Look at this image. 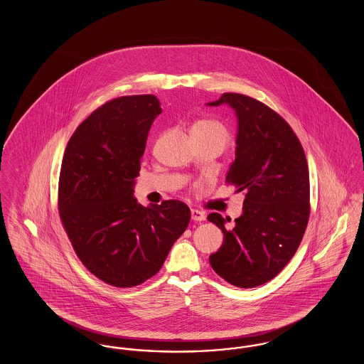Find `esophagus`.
Instances as JSON below:
<instances>
[{
	"instance_id": "obj_1",
	"label": "esophagus",
	"mask_w": 364,
	"mask_h": 364,
	"mask_svg": "<svg viewBox=\"0 0 364 364\" xmlns=\"http://www.w3.org/2000/svg\"><path fill=\"white\" fill-rule=\"evenodd\" d=\"M191 218H192L193 221H196V223H200V221H205L206 215H205V213L192 208V210H191Z\"/></svg>"
}]
</instances>
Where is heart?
<instances>
[{
  "label": "heart",
  "instance_id": "heart-1",
  "mask_svg": "<svg viewBox=\"0 0 364 364\" xmlns=\"http://www.w3.org/2000/svg\"><path fill=\"white\" fill-rule=\"evenodd\" d=\"M192 131H199V132H203L213 138L218 139L224 143V146L229 140V134H228L225 127L221 122H214V120H203V122H196L193 125Z\"/></svg>",
  "mask_w": 364,
  "mask_h": 364
}]
</instances>
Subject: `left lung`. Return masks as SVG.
Wrapping results in <instances>:
<instances>
[{
	"label": "left lung",
	"mask_w": 364,
	"mask_h": 364,
	"mask_svg": "<svg viewBox=\"0 0 364 364\" xmlns=\"http://www.w3.org/2000/svg\"><path fill=\"white\" fill-rule=\"evenodd\" d=\"M206 105H228L236 114L235 159L225 178L245 193L242 215L232 229L225 228L229 218L208 214V221L224 233L210 264L235 287H259L292 259L307 228V159L292 128L269 106L233 92Z\"/></svg>",
	"instance_id": "1"
}]
</instances>
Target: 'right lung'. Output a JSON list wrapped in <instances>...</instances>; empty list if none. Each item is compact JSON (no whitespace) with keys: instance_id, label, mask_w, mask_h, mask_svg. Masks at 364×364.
<instances>
[{"instance_id":"right-lung-1","label":"right lung","mask_w":364,"mask_h":364,"mask_svg":"<svg viewBox=\"0 0 364 364\" xmlns=\"http://www.w3.org/2000/svg\"><path fill=\"white\" fill-rule=\"evenodd\" d=\"M161 112L154 95L105 104L73 132L61 164L58 208L73 250L95 277L117 288L156 276L190 223L180 200L144 208L134 196Z\"/></svg>"}]
</instances>
